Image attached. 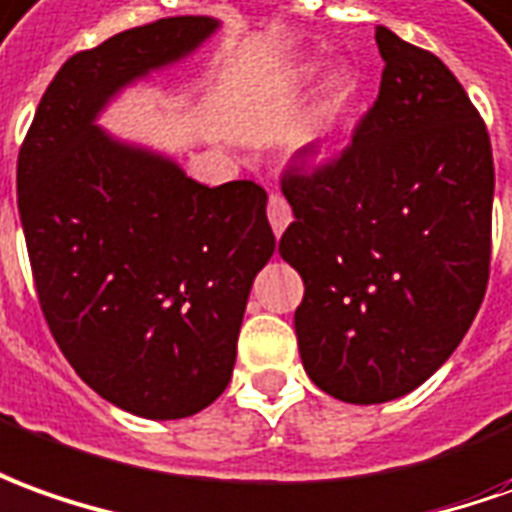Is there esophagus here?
Listing matches in <instances>:
<instances>
[{
	"mask_svg": "<svg viewBox=\"0 0 512 512\" xmlns=\"http://www.w3.org/2000/svg\"><path fill=\"white\" fill-rule=\"evenodd\" d=\"M267 217H270V225H273L276 236L284 234V228L292 222L290 203L284 200L281 192H270V197H267Z\"/></svg>",
	"mask_w": 512,
	"mask_h": 512,
	"instance_id": "34e87169",
	"label": "esophagus"
}]
</instances>
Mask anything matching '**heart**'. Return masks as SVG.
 Segmentation results:
<instances>
[{
	"mask_svg": "<svg viewBox=\"0 0 512 512\" xmlns=\"http://www.w3.org/2000/svg\"><path fill=\"white\" fill-rule=\"evenodd\" d=\"M315 74V66H301L298 72L292 74V86H306ZM354 100H357V80L351 74H337L329 83V88H326V97L320 102V108H317L312 130L306 136V144L309 147H320V144L329 142L331 136L337 133V128L343 125V119L351 111Z\"/></svg>",
	"mask_w": 512,
	"mask_h": 512,
	"instance_id": "1",
	"label": "heart"
}]
</instances>
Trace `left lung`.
Instances as JSON below:
<instances>
[{
	"instance_id": "obj_1",
	"label": "left lung",
	"mask_w": 512,
	"mask_h": 512,
	"mask_svg": "<svg viewBox=\"0 0 512 512\" xmlns=\"http://www.w3.org/2000/svg\"><path fill=\"white\" fill-rule=\"evenodd\" d=\"M379 97L351 142L281 175L295 220L278 253L303 278L295 334L309 379L348 404L424 384L474 323L491 276L493 153L460 80L376 27Z\"/></svg>"
}]
</instances>
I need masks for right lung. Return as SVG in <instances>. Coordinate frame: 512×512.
<instances>
[{
	"instance_id": "obj_1",
	"label": "right lung",
	"mask_w": 512,
	"mask_h": 512,
	"mask_svg": "<svg viewBox=\"0 0 512 512\" xmlns=\"http://www.w3.org/2000/svg\"><path fill=\"white\" fill-rule=\"evenodd\" d=\"M217 30L172 16L63 63L19 150L16 189L35 295L77 376L122 410L172 421L231 382L250 284L276 250L267 192L203 186L167 158L108 139L116 88Z\"/></svg>"
}]
</instances>
